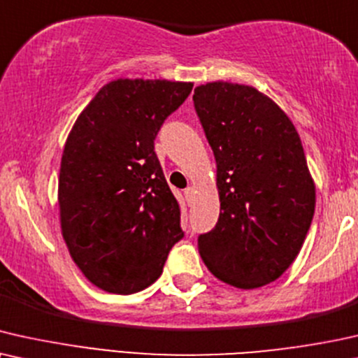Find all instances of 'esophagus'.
I'll list each match as a JSON object with an SVG mask.
<instances>
[{
  "mask_svg": "<svg viewBox=\"0 0 358 358\" xmlns=\"http://www.w3.org/2000/svg\"><path fill=\"white\" fill-rule=\"evenodd\" d=\"M193 193H194V187H188L187 189H185V196L187 198H192Z\"/></svg>",
  "mask_w": 358,
  "mask_h": 358,
  "instance_id": "obj_1",
  "label": "esophagus"
}]
</instances>
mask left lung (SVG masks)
I'll list each match as a JSON object with an SVG mask.
<instances>
[{
	"mask_svg": "<svg viewBox=\"0 0 358 358\" xmlns=\"http://www.w3.org/2000/svg\"><path fill=\"white\" fill-rule=\"evenodd\" d=\"M194 108L216 159L221 213L198 250L221 282L254 289L280 278L301 250L316 185L296 127L250 85L209 82Z\"/></svg>",
	"mask_w": 358,
	"mask_h": 358,
	"instance_id": "obj_1",
	"label": "left lung"
}]
</instances>
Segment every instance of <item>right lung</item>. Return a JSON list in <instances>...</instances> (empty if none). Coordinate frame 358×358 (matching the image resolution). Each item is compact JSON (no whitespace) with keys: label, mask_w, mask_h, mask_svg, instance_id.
<instances>
[{"label":"right lung","mask_w":358,"mask_h":358,"mask_svg":"<svg viewBox=\"0 0 358 358\" xmlns=\"http://www.w3.org/2000/svg\"><path fill=\"white\" fill-rule=\"evenodd\" d=\"M192 90V82L113 80L69 132L57 194L60 229L76 266L99 289L131 294L150 287L183 237L154 141Z\"/></svg>","instance_id":"right-lung-1"}]
</instances>
